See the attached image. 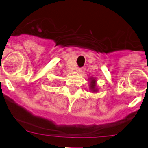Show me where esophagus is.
Segmentation results:
<instances>
[{
	"label": "esophagus",
	"mask_w": 148,
	"mask_h": 148,
	"mask_svg": "<svg viewBox=\"0 0 148 148\" xmlns=\"http://www.w3.org/2000/svg\"><path fill=\"white\" fill-rule=\"evenodd\" d=\"M82 70V68H77V69H76V71H77V72H81Z\"/></svg>",
	"instance_id": "esophagus-1"
}]
</instances>
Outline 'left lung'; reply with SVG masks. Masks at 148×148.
Listing matches in <instances>:
<instances>
[{
    "label": "left lung",
    "instance_id": "8db88e82",
    "mask_svg": "<svg viewBox=\"0 0 148 148\" xmlns=\"http://www.w3.org/2000/svg\"><path fill=\"white\" fill-rule=\"evenodd\" d=\"M90 90L92 92H97V88H96V79L93 77H91L90 78Z\"/></svg>",
    "mask_w": 148,
    "mask_h": 148
}]
</instances>
